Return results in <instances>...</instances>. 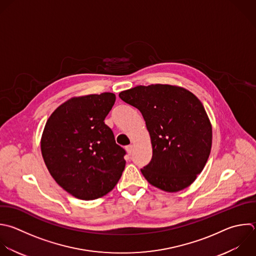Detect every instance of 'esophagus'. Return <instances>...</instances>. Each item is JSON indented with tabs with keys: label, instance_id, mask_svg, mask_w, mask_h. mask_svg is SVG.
I'll list each match as a JSON object with an SVG mask.
<instances>
[{
	"label": "esophagus",
	"instance_id": "esophagus-1",
	"mask_svg": "<svg viewBox=\"0 0 256 256\" xmlns=\"http://www.w3.org/2000/svg\"><path fill=\"white\" fill-rule=\"evenodd\" d=\"M126 151H127L128 155H131V154H132V152H133V146H132V145L127 146V147H126Z\"/></svg>",
	"mask_w": 256,
	"mask_h": 256
}]
</instances>
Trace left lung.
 I'll return each mask as SVG.
<instances>
[{
	"label": "left lung",
	"mask_w": 256,
	"mask_h": 256,
	"mask_svg": "<svg viewBox=\"0 0 256 256\" xmlns=\"http://www.w3.org/2000/svg\"><path fill=\"white\" fill-rule=\"evenodd\" d=\"M138 109L152 143L151 161L141 169L153 186L176 192L203 170L211 150L212 128L202 103L176 86H136L119 94Z\"/></svg>",
	"instance_id": "left-lung-1"
}]
</instances>
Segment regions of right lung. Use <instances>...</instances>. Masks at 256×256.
<instances>
[{"label": "right lung", "instance_id": "add662e5", "mask_svg": "<svg viewBox=\"0 0 256 256\" xmlns=\"http://www.w3.org/2000/svg\"><path fill=\"white\" fill-rule=\"evenodd\" d=\"M115 100L113 93L73 98L46 123L41 141L45 164L55 181L79 199L110 192L125 168L126 151L104 122Z\"/></svg>", "mask_w": 256, "mask_h": 256}]
</instances>
